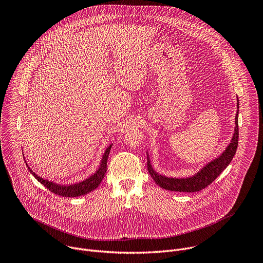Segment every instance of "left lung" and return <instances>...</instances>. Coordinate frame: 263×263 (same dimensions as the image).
I'll return each instance as SVG.
<instances>
[{
    "instance_id": "obj_1",
    "label": "left lung",
    "mask_w": 263,
    "mask_h": 263,
    "mask_svg": "<svg viewBox=\"0 0 263 263\" xmlns=\"http://www.w3.org/2000/svg\"><path fill=\"white\" fill-rule=\"evenodd\" d=\"M238 111H239V102L237 98V111L235 117V128L234 133L231 138L230 143L224 148V151L217 156L216 158L212 159L211 161L207 162L201 170H199L195 175L185 177V178H176V177H167L165 175L159 174L156 172L151 163V160L148 158V153L146 152L147 156V171L153 178V180L162 189L171 192H182V193H195L199 192L209 184H211L217 176L226 168L230 162L232 161L236 148L238 145Z\"/></svg>"
}]
</instances>
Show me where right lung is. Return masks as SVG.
<instances>
[{
    "label": "right lung",
    "mask_w": 263,
    "mask_h": 263,
    "mask_svg": "<svg viewBox=\"0 0 263 263\" xmlns=\"http://www.w3.org/2000/svg\"><path fill=\"white\" fill-rule=\"evenodd\" d=\"M114 143H111L107 146V148L105 149V152L102 156L100 165L98 167V170L90 175L88 178L80 181V182H76V183H71V184H58L55 183L53 181H49L47 179L42 178L41 176L36 175L30 167L29 165L26 163L29 172L35 177V179L41 182L45 187L49 191H51L53 194L61 196V197H66V198H74V197H80L83 195H86L92 191H95L97 187L100 185V183L102 182V180L105 177L106 171H107V159H108V155L110 153L111 146ZM26 162V161H25Z\"/></svg>",
    "instance_id": "add662e5"
}]
</instances>
